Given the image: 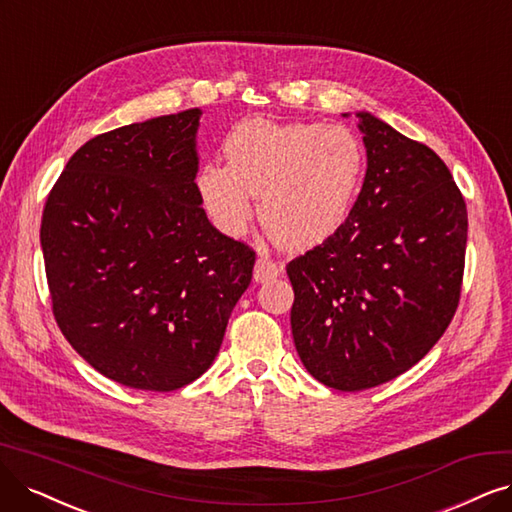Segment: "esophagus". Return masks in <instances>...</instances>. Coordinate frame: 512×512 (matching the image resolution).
I'll list each match as a JSON object with an SVG mask.
<instances>
[{
  "instance_id": "1",
  "label": "esophagus",
  "mask_w": 512,
  "mask_h": 512,
  "mask_svg": "<svg viewBox=\"0 0 512 512\" xmlns=\"http://www.w3.org/2000/svg\"><path fill=\"white\" fill-rule=\"evenodd\" d=\"M280 272H282V268L278 266L276 261H272L266 255H259V259L255 263V274L253 276H255L257 282H266V280H272V278L280 276Z\"/></svg>"
}]
</instances>
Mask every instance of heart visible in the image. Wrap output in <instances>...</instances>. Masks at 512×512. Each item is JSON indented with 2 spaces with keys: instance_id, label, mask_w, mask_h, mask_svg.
<instances>
[{
  "instance_id": "1",
  "label": "heart",
  "mask_w": 512,
  "mask_h": 512,
  "mask_svg": "<svg viewBox=\"0 0 512 512\" xmlns=\"http://www.w3.org/2000/svg\"><path fill=\"white\" fill-rule=\"evenodd\" d=\"M223 162H204L196 196L225 236L238 238L253 219L287 249H308L342 227L361 194L365 145L342 124L246 120L223 141Z\"/></svg>"
}]
</instances>
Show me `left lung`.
I'll return each mask as SVG.
<instances>
[{
    "label": "left lung",
    "mask_w": 512,
    "mask_h": 512,
    "mask_svg": "<svg viewBox=\"0 0 512 512\" xmlns=\"http://www.w3.org/2000/svg\"><path fill=\"white\" fill-rule=\"evenodd\" d=\"M367 175L346 223L289 261L293 342L320 384L394 380L430 352L460 304L466 202L445 162L358 113Z\"/></svg>",
    "instance_id": "1"
}]
</instances>
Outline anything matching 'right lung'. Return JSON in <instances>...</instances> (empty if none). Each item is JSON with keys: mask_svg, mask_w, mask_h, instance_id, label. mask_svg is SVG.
<instances>
[{"mask_svg": "<svg viewBox=\"0 0 512 512\" xmlns=\"http://www.w3.org/2000/svg\"><path fill=\"white\" fill-rule=\"evenodd\" d=\"M200 109L84 143L44 204L56 325L128 388L179 390L213 365L251 285L255 251L221 234L196 196Z\"/></svg>", "mask_w": 512, "mask_h": 512, "instance_id": "add662e5", "label": "right lung"}]
</instances>
